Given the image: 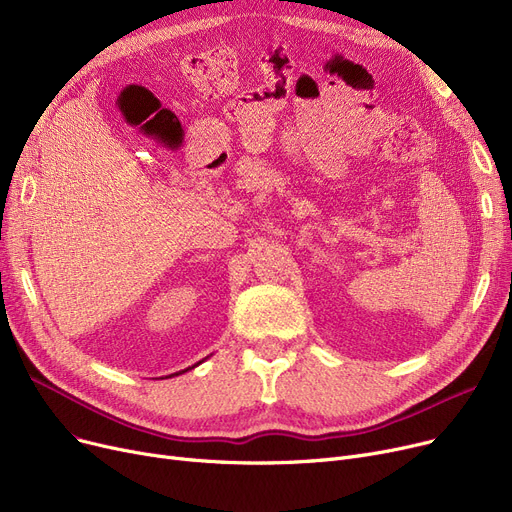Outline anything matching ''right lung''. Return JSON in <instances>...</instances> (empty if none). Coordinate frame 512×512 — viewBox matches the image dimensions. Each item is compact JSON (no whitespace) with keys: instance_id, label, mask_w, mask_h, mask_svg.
Listing matches in <instances>:
<instances>
[{"instance_id":"1","label":"right lung","mask_w":512,"mask_h":512,"mask_svg":"<svg viewBox=\"0 0 512 512\" xmlns=\"http://www.w3.org/2000/svg\"><path fill=\"white\" fill-rule=\"evenodd\" d=\"M180 373H182V371H180Z\"/></svg>"}]
</instances>
